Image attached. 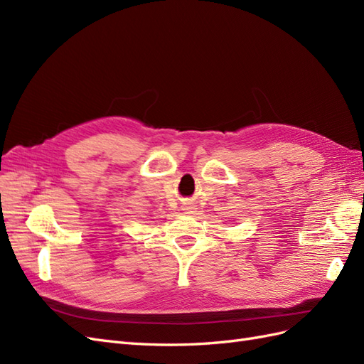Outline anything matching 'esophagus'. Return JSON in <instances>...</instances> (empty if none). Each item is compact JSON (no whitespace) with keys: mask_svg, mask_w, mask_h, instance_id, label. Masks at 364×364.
<instances>
[{"mask_svg":"<svg viewBox=\"0 0 364 364\" xmlns=\"http://www.w3.org/2000/svg\"><path fill=\"white\" fill-rule=\"evenodd\" d=\"M194 209H196L194 206H185V208H183V211H186V213H193Z\"/></svg>","mask_w":364,"mask_h":364,"instance_id":"obj_1","label":"esophagus"}]
</instances>
